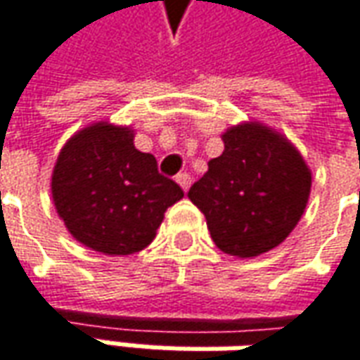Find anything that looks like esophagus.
Instances as JSON below:
<instances>
[{
  "mask_svg": "<svg viewBox=\"0 0 360 360\" xmlns=\"http://www.w3.org/2000/svg\"><path fill=\"white\" fill-rule=\"evenodd\" d=\"M175 179H177V183H179L183 191H187V189L191 187V175H189V173H179Z\"/></svg>",
  "mask_w": 360,
  "mask_h": 360,
  "instance_id": "esophagus-1",
  "label": "esophagus"
}]
</instances>
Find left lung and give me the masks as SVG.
Here are the masks:
<instances>
[{
	"mask_svg": "<svg viewBox=\"0 0 360 360\" xmlns=\"http://www.w3.org/2000/svg\"><path fill=\"white\" fill-rule=\"evenodd\" d=\"M225 151L189 189L223 253L257 257L287 239L303 215L311 171L283 135L243 123L223 135Z\"/></svg>",
	"mask_w": 360,
	"mask_h": 360,
	"instance_id": "left-lung-1",
	"label": "left lung"
}]
</instances>
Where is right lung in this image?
Here are the masks:
<instances>
[{
    "label": "right lung",
    "mask_w": 360,
    "mask_h": 360,
    "mask_svg": "<svg viewBox=\"0 0 360 360\" xmlns=\"http://www.w3.org/2000/svg\"><path fill=\"white\" fill-rule=\"evenodd\" d=\"M51 195L77 241L99 253L131 255L155 239L183 189L159 173L155 157L135 149L131 129L101 121L65 143Z\"/></svg>",
    "instance_id": "obj_1"
}]
</instances>
